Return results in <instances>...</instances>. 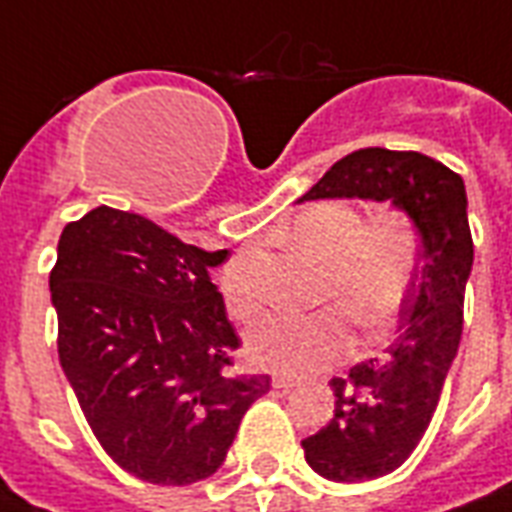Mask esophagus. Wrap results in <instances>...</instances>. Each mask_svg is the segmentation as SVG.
<instances>
[{
	"label": "esophagus",
	"instance_id": "esophagus-1",
	"mask_svg": "<svg viewBox=\"0 0 512 512\" xmlns=\"http://www.w3.org/2000/svg\"><path fill=\"white\" fill-rule=\"evenodd\" d=\"M292 386H298V381L290 376H276L273 378V389H282V392H287V389H292Z\"/></svg>",
	"mask_w": 512,
	"mask_h": 512
}]
</instances>
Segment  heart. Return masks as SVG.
<instances>
[{"label":"heart","mask_w":512,"mask_h":512,"mask_svg":"<svg viewBox=\"0 0 512 512\" xmlns=\"http://www.w3.org/2000/svg\"><path fill=\"white\" fill-rule=\"evenodd\" d=\"M287 239L325 263L317 300L333 306L265 319L249 335V357L273 373L308 376L349 354V318L368 335L395 322L419 273L421 233L400 206H384L365 220L349 201H319L292 220ZM220 292L230 317L255 322L268 300L265 257L257 249L239 252L222 268Z\"/></svg>","instance_id":"1"}]
</instances>
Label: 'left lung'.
Masks as SVG:
<instances>
[{"label": "left lung", "mask_w": 512, "mask_h": 512, "mask_svg": "<svg viewBox=\"0 0 512 512\" xmlns=\"http://www.w3.org/2000/svg\"><path fill=\"white\" fill-rule=\"evenodd\" d=\"M370 198L411 214L421 233V268L403 306V327L381 360L333 378L335 413L303 454L311 470L341 483L392 473L413 454L443 395L462 341L464 287L473 268L462 177L413 150L365 147L330 166L300 201Z\"/></svg>", "instance_id": "obj_1"}]
</instances>
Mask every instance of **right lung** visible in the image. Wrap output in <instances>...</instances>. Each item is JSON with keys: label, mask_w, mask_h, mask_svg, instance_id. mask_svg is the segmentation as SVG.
<instances>
[{"label": "right lung", "mask_w": 512, "mask_h": 512, "mask_svg": "<svg viewBox=\"0 0 512 512\" xmlns=\"http://www.w3.org/2000/svg\"><path fill=\"white\" fill-rule=\"evenodd\" d=\"M206 252L142 214L69 222L50 271L58 360L101 448L126 473L190 486L217 473L268 376L230 373L241 338Z\"/></svg>", "instance_id": "1"}]
</instances>
